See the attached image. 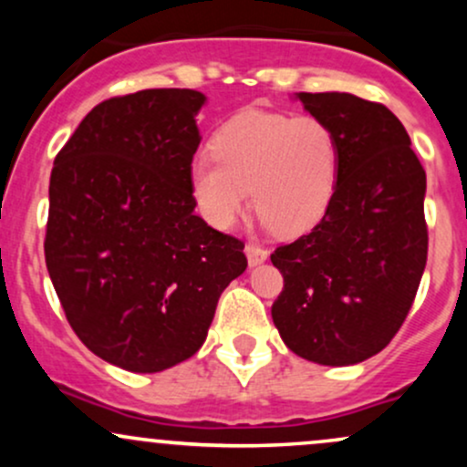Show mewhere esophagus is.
Wrapping results in <instances>:
<instances>
[{"label":"esophagus","mask_w":467,"mask_h":467,"mask_svg":"<svg viewBox=\"0 0 467 467\" xmlns=\"http://www.w3.org/2000/svg\"><path fill=\"white\" fill-rule=\"evenodd\" d=\"M267 254H270V252H267L265 248H261V245H254V244L245 245V256H248L250 267H256V265L264 264V261H267Z\"/></svg>","instance_id":"1"}]
</instances>
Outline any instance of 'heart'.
Returning <instances> with one entry per match:
<instances>
[{"label":"heart","instance_id":"heart-1","mask_svg":"<svg viewBox=\"0 0 467 467\" xmlns=\"http://www.w3.org/2000/svg\"><path fill=\"white\" fill-rule=\"evenodd\" d=\"M212 158L189 166L197 213L228 230L252 200L267 230L303 234L323 222L336 195L340 147L334 130L312 114L244 109L211 140Z\"/></svg>","mask_w":467,"mask_h":467}]
</instances>
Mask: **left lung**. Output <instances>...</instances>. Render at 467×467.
<instances>
[{"mask_svg": "<svg viewBox=\"0 0 467 467\" xmlns=\"http://www.w3.org/2000/svg\"><path fill=\"white\" fill-rule=\"evenodd\" d=\"M340 147L336 195L323 222L272 264L283 275L272 320L289 351L349 367L393 340L415 301L428 254L426 171L384 105L347 92H301Z\"/></svg>", "mask_w": 467, "mask_h": 467, "instance_id": "left-lung-1", "label": "left lung"}]
</instances>
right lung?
I'll return each mask as SVG.
<instances>
[{"label":"right lung","instance_id":"right-lung-1","mask_svg":"<svg viewBox=\"0 0 467 467\" xmlns=\"http://www.w3.org/2000/svg\"><path fill=\"white\" fill-rule=\"evenodd\" d=\"M206 96L142 89L96 105L55 158L46 265L89 351L158 373L200 351L244 244L195 215L189 166Z\"/></svg>","mask_w":467,"mask_h":467}]
</instances>
